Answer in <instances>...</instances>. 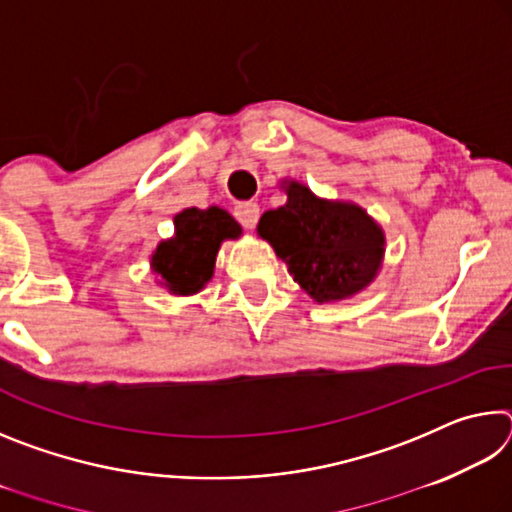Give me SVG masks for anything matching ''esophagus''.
<instances>
[{"mask_svg":"<svg viewBox=\"0 0 512 512\" xmlns=\"http://www.w3.org/2000/svg\"><path fill=\"white\" fill-rule=\"evenodd\" d=\"M235 216H237V221L244 225V228H255L259 221V205L253 201L239 203L235 207Z\"/></svg>","mask_w":512,"mask_h":512,"instance_id":"obj_1","label":"esophagus"}]
</instances>
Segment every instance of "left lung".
I'll return each mask as SVG.
<instances>
[{"mask_svg":"<svg viewBox=\"0 0 512 512\" xmlns=\"http://www.w3.org/2000/svg\"><path fill=\"white\" fill-rule=\"evenodd\" d=\"M287 194V205L262 214L257 232L289 264L293 280L318 302L366 287L384 255L379 225L361 207L320 201L298 183Z\"/></svg>","mask_w":512,"mask_h":512,"instance_id":"1","label":"left lung"}]
</instances>
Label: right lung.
<instances>
[{
	"label": "right lung",
	"mask_w": 512,
	"mask_h": 512,
	"mask_svg": "<svg viewBox=\"0 0 512 512\" xmlns=\"http://www.w3.org/2000/svg\"><path fill=\"white\" fill-rule=\"evenodd\" d=\"M239 235L241 225L225 210L192 207L176 216V237L162 241L151 257V266L171 293L192 296L210 282L221 241Z\"/></svg>",
	"instance_id": "add662e5"
}]
</instances>
